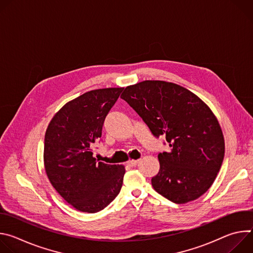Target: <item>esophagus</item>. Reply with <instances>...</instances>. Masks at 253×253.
<instances>
[{
	"instance_id": "1",
	"label": "esophagus",
	"mask_w": 253,
	"mask_h": 253,
	"mask_svg": "<svg viewBox=\"0 0 253 253\" xmlns=\"http://www.w3.org/2000/svg\"><path fill=\"white\" fill-rule=\"evenodd\" d=\"M138 163H139V160H129V161H128V165L131 166V167L137 166Z\"/></svg>"
}]
</instances>
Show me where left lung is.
<instances>
[{"label": "left lung", "mask_w": 253, "mask_h": 253, "mask_svg": "<svg viewBox=\"0 0 253 253\" xmlns=\"http://www.w3.org/2000/svg\"><path fill=\"white\" fill-rule=\"evenodd\" d=\"M121 98L151 133L165 136L170 150L158 154L160 169L151 179L155 191L182 204L203 195L224 158V138L210 108L174 83L143 81L124 89Z\"/></svg>", "instance_id": "8db88e82"}]
</instances>
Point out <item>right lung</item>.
I'll return each mask as SVG.
<instances>
[{
  "label": "right lung",
  "instance_id": "1",
  "mask_svg": "<svg viewBox=\"0 0 253 253\" xmlns=\"http://www.w3.org/2000/svg\"><path fill=\"white\" fill-rule=\"evenodd\" d=\"M123 88L92 90L64 105L51 120L44 143L47 176L57 192L82 212L96 213L119 194L125 168L99 162L92 145Z\"/></svg>",
  "mask_w": 253,
  "mask_h": 253
}]
</instances>
